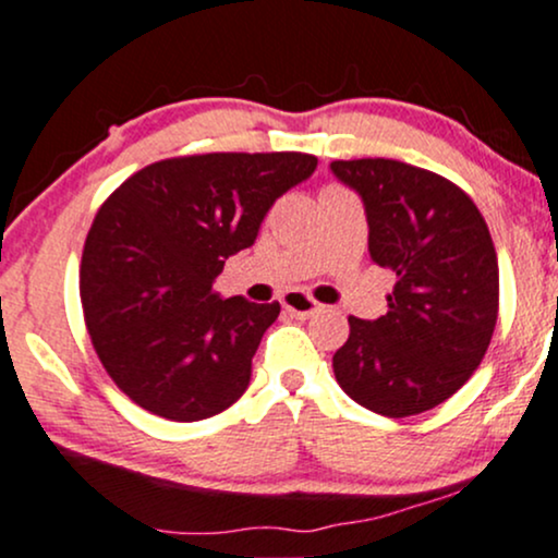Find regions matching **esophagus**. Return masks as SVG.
Returning a JSON list of instances; mask_svg holds the SVG:
<instances>
[{
	"label": "esophagus",
	"instance_id": "1",
	"mask_svg": "<svg viewBox=\"0 0 558 558\" xmlns=\"http://www.w3.org/2000/svg\"><path fill=\"white\" fill-rule=\"evenodd\" d=\"M280 304H283L286 312H291L293 317H312L317 310H320V304L315 302V299H310L304 291H289L283 293V299H280Z\"/></svg>",
	"mask_w": 558,
	"mask_h": 558
}]
</instances>
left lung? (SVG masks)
I'll return each mask as SVG.
<instances>
[{
    "mask_svg": "<svg viewBox=\"0 0 558 558\" xmlns=\"http://www.w3.org/2000/svg\"><path fill=\"white\" fill-rule=\"evenodd\" d=\"M330 171L363 198L371 259L397 275L387 315L349 317L336 381L387 418L437 408L480 368L498 320L485 217L461 187L410 163L357 158Z\"/></svg>",
    "mask_w": 558,
    "mask_h": 558,
    "instance_id": "left-lung-1",
    "label": "left lung"
}]
</instances>
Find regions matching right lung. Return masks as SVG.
I'll return each instance as SVG.
<instances>
[{"label": "right lung", "mask_w": 558, "mask_h": 558, "mask_svg": "<svg viewBox=\"0 0 558 558\" xmlns=\"http://www.w3.org/2000/svg\"><path fill=\"white\" fill-rule=\"evenodd\" d=\"M317 169L307 153H206L132 174L82 254V307L102 368L169 421L228 410L280 304L222 299L225 259L254 246L275 201Z\"/></svg>", "instance_id": "1"}]
</instances>
